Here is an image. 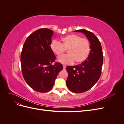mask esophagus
Wrapping results in <instances>:
<instances>
[{"label": "esophagus", "mask_w": 124, "mask_h": 124, "mask_svg": "<svg viewBox=\"0 0 124 124\" xmlns=\"http://www.w3.org/2000/svg\"><path fill=\"white\" fill-rule=\"evenodd\" d=\"M66 68V66L65 65H63V69H65Z\"/></svg>", "instance_id": "obj_1"}]
</instances>
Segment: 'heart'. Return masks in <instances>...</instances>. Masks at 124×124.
<instances>
[{
	"label": "heart",
	"instance_id": "b5f03b06",
	"mask_svg": "<svg viewBox=\"0 0 124 124\" xmlns=\"http://www.w3.org/2000/svg\"><path fill=\"white\" fill-rule=\"evenodd\" d=\"M62 43L54 40L50 44L52 51L58 57L68 49L69 54L59 57L58 62L62 64H72L75 62L81 63L87 58L91 51V44L88 39L76 34H70L62 37Z\"/></svg>",
	"mask_w": 124,
	"mask_h": 124
}]
</instances>
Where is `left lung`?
<instances>
[{
	"instance_id": "8db88e82",
	"label": "left lung",
	"mask_w": 124,
	"mask_h": 124,
	"mask_svg": "<svg viewBox=\"0 0 124 124\" xmlns=\"http://www.w3.org/2000/svg\"><path fill=\"white\" fill-rule=\"evenodd\" d=\"M74 31L83 33L91 43V52L84 62L78 65L66 67L68 73L67 87L73 93H82L91 89L99 79L103 57L100 41L93 32L85 29Z\"/></svg>"
}]
</instances>
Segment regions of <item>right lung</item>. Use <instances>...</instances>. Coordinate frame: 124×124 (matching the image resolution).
I'll return each instance as SVG.
<instances>
[{
	"label": "right lung",
	"instance_id": "1",
	"mask_svg": "<svg viewBox=\"0 0 124 124\" xmlns=\"http://www.w3.org/2000/svg\"><path fill=\"white\" fill-rule=\"evenodd\" d=\"M53 31L47 28L37 30L30 35L23 45L21 54L22 72L26 83L40 93L51 91L62 65L56 62L50 48Z\"/></svg>",
	"mask_w": 124,
	"mask_h": 124
}]
</instances>
